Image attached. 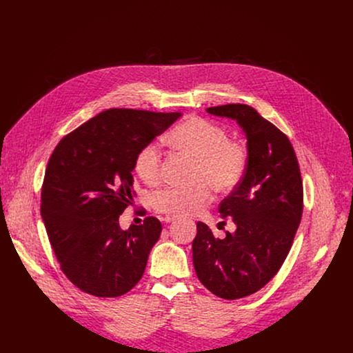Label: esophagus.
<instances>
[{"label":"esophagus","mask_w":353,"mask_h":353,"mask_svg":"<svg viewBox=\"0 0 353 353\" xmlns=\"http://www.w3.org/2000/svg\"><path fill=\"white\" fill-rule=\"evenodd\" d=\"M177 218L176 216H172V215H166L165 218H162V221L165 222V223H170V222H174Z\"/></svg>","instance_id":"34e87169"}]
</instances>
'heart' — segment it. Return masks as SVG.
<instances>
[{"label":"heart","instance_id":"obj_1","mask_svg":"<svg viewBox=\"0 0 353 353\" xmlns=\"http://www.w3.org/2000/svg\"><path fill=\"white\" fill-rule=\"evenodd\" d=\"M170 146L195 159L194 181L190 188H166L159 192L154 205L172 216H190L204 210L211 201V187L218 194L233 191L243 180L248 152L243 142L228 138V131L207 119L190 117L168 135ZM134 170L149 185L161 180V154L154 142L143 145L135 155Z\"/></svg>","mask_w":353,"mask_h":353}]
</instances>
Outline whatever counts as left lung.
<instances>
[{
	"label": "left lung",
	"mask_w": 353,
	"mask_h": 353,
	"mask_svg": "<svg viewBox=\"0 0 353 353\" xmlns=\"http://www.w3.org/2000/svg\"><path fill=\"white\" fill-rule=\"evenodd\" d=\"M207 112L241 127L248 165L241 183L219 205L236 230L216 239L198 222L192 263L210 292L234 300L260 290L282 267L303 214V183L289 138L256 109L230 103Z\"/></svg>",
	"instance_id": "1"
}]
</instances>
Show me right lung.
Listing matches in <instances>:
<instances>
[{
  "mask_svg": "<svg viewBox=\"0 0 353 353\" xmlns=\"http://www.w3.org/2000/svg\"><path fill=\"white\" fill-rule=\"evenodd\" d=\"M181 113L109 109L65 135L47 163L40 214L65 276L97 297H117L142 278L161 237L159 219L123 230L138 150Z\"/></svg>",
  "mask_w": 353,
  "mask_h": 353,
  "instance_id": "obj_1",
  "label": "right lung"
}]
</instances>
